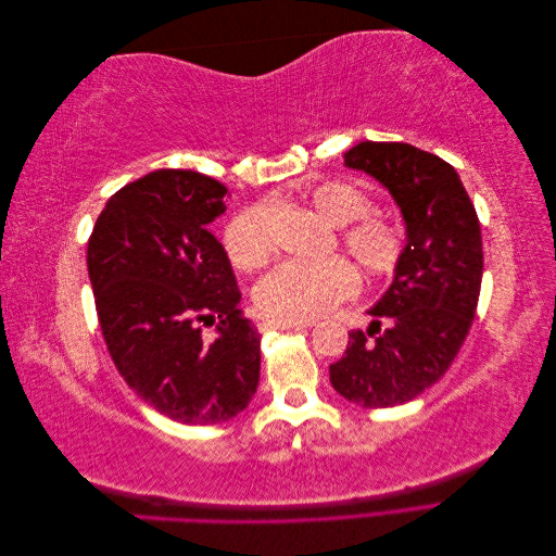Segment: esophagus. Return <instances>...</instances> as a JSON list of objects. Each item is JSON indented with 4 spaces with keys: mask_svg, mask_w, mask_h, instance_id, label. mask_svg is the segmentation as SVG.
Returning <instances> with one entry per match:
<instances>
[{
    "mask_svg": "<svg viewBox=\"0 0 556 556\" xmlns=\"http://www.w3.org/2000/svg\"><path fill=\"white\" fill-rule=\"evenodd\" d=\"M313 323H282V319H264L260 325V331H271V329H308Z\"/></svg>",
    "mask_w": 556,
    "mask_h": 556,
    "instance_id": "1",
    "label": "esophagus"
}]
</instances>
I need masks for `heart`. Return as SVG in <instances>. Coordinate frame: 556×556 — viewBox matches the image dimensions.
I'll return each mask as SVG.
<instances>
[{"instance_id":"b5f03b06","label":"heart","mask_w":556,"mask_h":556,"mask_svg":"<svg viewBox=\"0 0 556 556\" xmlns=\"http://www.w3.org/2000/svg\"><path fill=\"white\" fill-rule=\"evenodd\" d=\"M311 208L339 227V243L362 268V274L392 278L406 257V233L374 208L364 190L350 182H323L308 192ZM229 262L250 271L266 262L274 250V213L268 204H252L231 217L223 231ZM357 292V274L343 257L317 264L282 262L252 290L257 311L268 319L308 323L329 313Z\"/></svg>"}]
</instances>
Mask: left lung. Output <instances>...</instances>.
<instances>
[{
	"label": "left lung",
	"instance_id": "obj_1",
	"mask_svg": "<svg viewBox=\"0 0 556 556\" xmlns=\"http://www.w3.org/2000/svg\"><path fill=\"white\" fill-rule=\"evenodd\" d=\"M345 164L392 192L408 243L371 327L350 331L329 380L357 406L392 408L439 382L466 341L482 282L480 220L454 166L427 150L362 141Z\"/></svg>",
	"mask_w": 556,
	"mask_h": 556
}]
</instances>
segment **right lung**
<instances>
[{
  "label": "right lung",
  "instance_id": "obj_1",
  "mask_svg": "<svg viewBox=\"0 0 556 556\" xmlns=\"http://www.w3.org/2000/svg\"><path fill=\"white\" fill-rule=\"evenodd\" d=\"M227 188L160 169L117 190L88 241L99 329L131 392L180 425L245 410L260 382L262 336L241 311L227 252L208 225ZM216 323V341L201 326Z\"/></svg>",
  "mask_w": 556,
  "mask_h": 556
}]
</instances>
